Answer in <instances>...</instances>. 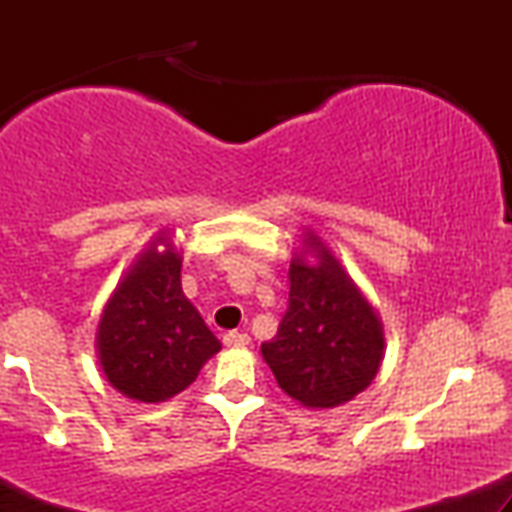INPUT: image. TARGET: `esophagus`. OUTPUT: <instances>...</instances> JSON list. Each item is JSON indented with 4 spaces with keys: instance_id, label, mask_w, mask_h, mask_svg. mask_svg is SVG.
Listing matches in <instances>:
<instances>
[{
    "instance_id": "esophagus-1",
    "label": "esophagus",
    "mask_w": 512,
    "mask_h": 512,
    "mask_svg": "<svg viewBox=\"0 0 512 512\" xmlns=\"http://www.w3.org/2000/svg\"><path fill=\"white\" fill-rule=\"evenodd\" d=\"M223 344L226 346H248L250 344V334L245 332H226L223 334Z\"/></svg>"
}]
</instances>
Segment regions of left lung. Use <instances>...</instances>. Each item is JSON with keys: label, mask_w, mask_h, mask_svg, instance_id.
<instances>
[{"label": "left lung", "mask_w": 512, "mask_h": 512, "mask_svg": "<svg viewBox=\"0 0 512 512\" xmlns=\"http://www.w3.org/2000/svg\"><path fill=\"white\" fill-rule=\"evenodd\" d=\"M305 252L317 264L291 262L289 308L262 356L286 395L303 407L332 409L370 385L385 339L375 310L330 250L313 238Z\"/></svg>", "instance_id": "left-lung-1"}]
</instances>
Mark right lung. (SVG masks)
<instances>
[{"mask_svg": "<svg viewBox=\"0 0 512 512\" xmlns=\"http://www.w3.org/2000/svg\"><path fill=\"white\" fill-rule=\"evenodd\" d=\"M221 349L180 286L178 252H144L110 298L98 354L110 385L137 402H163L195 383Z\"/></svg>", "mask_w": 512, "mask_h": 512, "instance_id": "1", "label": "right lung"}]
</instances>
